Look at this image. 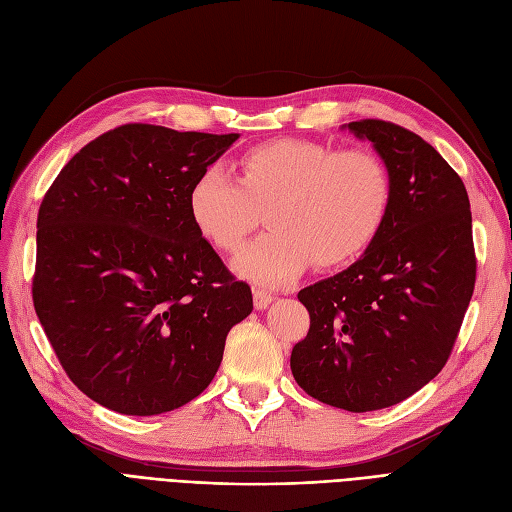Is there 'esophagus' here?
Here are the masks:
<instances>
[{
  "instance_id": "34e87169",
  "label": "esophagus",
  "mask_w": 512,
  "mask_h": 512,
  "mask_svg": "<svg viewBox=\"0 0 512 512\" xmlns=\"http://www.w3.org/2000/svg\"><path fill=\"white\" fill-rule=\"evenodd\" d=\"M271 301H273L271 292L262 290V288H254V307L256 309H267L271 305Z\"/></svg>"
}]
</instances>
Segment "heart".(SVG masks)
<instances>
[{"label": "heart", "mask_w": 512, "mask_h": 512, "mask_svg": "<svg viewBox=\"0 0 512 512\" xmlns=\"http://www.w3.org/2000/svg\"><path fill=\"white\" fill-rule=\"evenodd\" d=\"M391 207V179L367 149L333 151L303 138H275L247 149L237 175L224 166L200 173L188 194L198 235L235 254L267 211L271 235L235 260L262 286L297 280L312 265L344 267L376 241Z\"/></svg>", "instance_id": "obj_1"}]
</instances>
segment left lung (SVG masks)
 <instances>
[{
  "mask_svg": "<svg viewBox=\"0 0 512 512\" xmlns=\"http://www.w3.org/2000/svg\"><path fill=\"white\" fill-rule=\"evenodd\" d=\"M391 179V207L365 254L299 292L309 331L290 369L314 399L348 412L408 399L448 361L470 305L476 258L466 185L421 136L350 121Z\"/></svg>",
  "mask_w": 512,
  "mask_h": 512,
  "instance_id": "8db88e82",
  "label": "left lung"
}]
</instances>
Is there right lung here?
<instances>
[{
	"label": "right lung",
	"mask_w": 512,
	"mask_h": 512,
	"mask_svg": "<svg viewBox=\"0 0 512 512\" xmlns=\"http://www.w3.org/2000/svg\"><path fill=\"white\" fill-rule=\"evenodd\" d=\"M239 134L128 123L61 168L38 211L34 307L96 404L153 416L203 393L252 290L198 235L194 179Z\"/></svg>",
	"instance_id": "1"
}]
</instances>
